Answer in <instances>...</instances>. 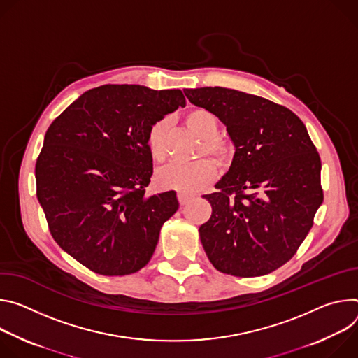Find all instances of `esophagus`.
Listing matches in <instances>:
<instances>
[{
  "instance_id": "obj_1",
  "label": "esophagus",
  "mask_w": 358,
  "mask_h": 358,
  "mask_svg": "<svg viewBox=\"0 0 358 358\" xmlns=\"http://www.w3.org/2000/svg\"><path fill=\"white\" fill-rule=\"evenodd\" d=\"M178 199H179V203H180L182 206H185V205H187V203L193 199V196H192V194H187V193L179 192V193H178Z\"/></svg>"
}]
</instances>
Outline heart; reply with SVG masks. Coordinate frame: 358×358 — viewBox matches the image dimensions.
<instances>
[{"label": "heart", "instance_id": "heart-1", "mask_svg": "<svg viewBox=\"0 0 358 358\" xmlns=\"http://www.w3.org/2000/svg\"><path fill=\"white\" fill-rule=\"evenodd\" d=\"M186 122L189 128L205 141V150L210 153L217 162H226L229 148L224 142L215 138L219 131L217 117L208 109H193L187 113ZM148 148L156 161L166 156V129L164 122H156L148 132ZM216 168L210 161H197L192 164L173 162L156 172V183L159 187L178 190L182 193H194L205 189L215 178Z\"/></svg>", "mask_w": 358, "mask_h": 358}]
</instances>
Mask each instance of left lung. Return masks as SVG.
I'll return each mask as SVG.
<instances>
[{"label": "left lung", "instance_id": "obj_1", "mask_svg": "<svg viewBox=\"0 0 358 358\" xmlns=\"http://www.w3.org/2000/svg\"><path fill=\"white\" fill-rule=\"evenodd\" d=\"M226 127L234 146L229 171L205 194L210 219L199 227L210 263L237 277L264 275L287 263L323 203L322 161L300 117L242 91H183Z\"/></svg>", "mask_w": 358, "mask_h": 358}]
</instances>
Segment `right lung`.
Segmentation results:
<instances>
[{
  "label": "right lung",
  "mask_w": 358,
  "mask_h": 358,
  "mask_svg": "<svg viewBox=\"0 0 358 358\" xmlns=\"http://www.w3.org/2000/svg\"><path fill=\"white\" fill-rule=\"evenodd\" d=\"M180 90L103 85L75 99L48 128L35 165L36 197L54 241L92 271L125 275L150 260L175 190L148 196V132L185 106Z\"/></svg>",
  "instance_id": "obj_1"
}]
</instances>
